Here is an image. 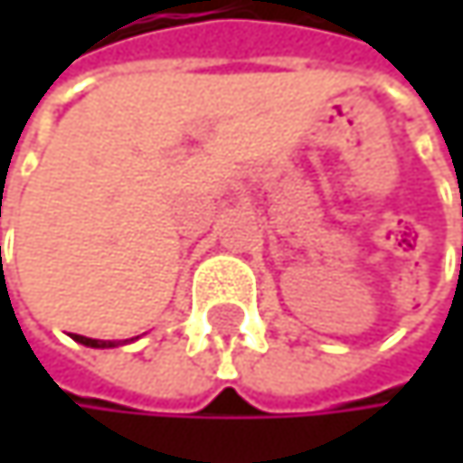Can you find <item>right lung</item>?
I'll list each match as a JSON object with an SVG mask.
<instances>
[{
    "label": "right lung",
    "instance_id": "right-lung-1",
    "mask_svg": "<svg viewBox=\"0 0 463 463\" xmlns=\"http://www.w3.org/2000/svg\"><path fill=\"white\" fill-rule=\"evenodd\" d=\"M74 340L82 343V345H90V348H112V345H118L115 340H96V337H85V335H74Z\"/></svg>",
    "mask_w": 463,
    "mask_h": 463
}]
</instances>
